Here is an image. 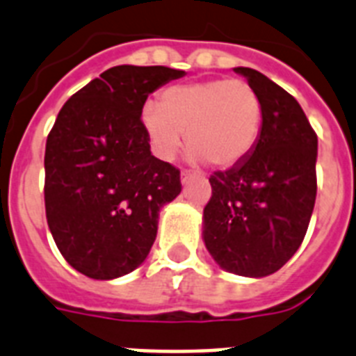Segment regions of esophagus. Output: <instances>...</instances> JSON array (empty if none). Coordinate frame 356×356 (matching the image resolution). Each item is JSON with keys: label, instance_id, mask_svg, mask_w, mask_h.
Masks as SVG:
<instances>
[{"label": "esophagus", "instance_id": "1", "mask_svg": "<svg viewBox=\"0 0 356 356\" xmlns=\"http://www.w3.org/2000/svg\"><path fill=\"white\" fill-rule=\"evenodd\" d=\"M193 178H195V175H193V172H191V171H181V184H184V185L189 184V181L193 180Z\"/></svg>", "mask_w": 356, "mask_h": 356}]
</instances>
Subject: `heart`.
I'll return each instance as SVG.
<instances>
[{
	"instance_id": "b5f03b06",
	"label": "heart",
	"mask_w": 356,
	"mask_h": 356,
	"mask_svg": "<svg viewBox=\"0 0 356 356\" xmlns=\"http://www.w3.org/2000/svg\"><path fill=\"white\" fill-rule=\"evenodd\" d=\"M264 102L245 79L213 78L172 85L142 111L152 151L172 160L184 143L193 161L234 167L249 158L262 134Z\"/></svg>"
}]
</instances>
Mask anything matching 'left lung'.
<instances>
[{"mask_svg": "<svg viewBox=\"0 0 356 356\" xmlns=\"http://www.w3.org/2000/svg\"><path fill=\"white\" fill-rule=\"evenodd\" d=\"M264 102L262 134L249 158L216 171L204 209V242L225 271L267 277L300 248L316 198V132L280 85L236 67Z\"/></svg>", "mask_w": 356, "mask_h": 356, "instance_id": "obj_1", "label": "left lung"}]
</instances>
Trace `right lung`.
<instances>
[{"label": "right lung", "instance_id": "add662e5", "mask_svg": "<svg viewBox=\"0 0 356 356\" xmlns=\"http://www.w3.org/2000/svg\"><path fill=\"white\" fill-rule=\"evenodd\" d=\"M184 74L113 67L67 99L47 136V224L85 277L134 271L156 240L160 209L180 195V169L151 154L142 108L149 94Z\"/></svg>", "mask_w": 356, "mask_h": 356}]
</instances>
